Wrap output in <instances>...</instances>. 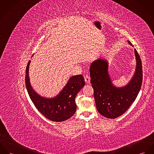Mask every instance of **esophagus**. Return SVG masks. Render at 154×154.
<instances>
[{"label":"esophagus","instance_id":"esophagus-1","mask_svg":"<svg viewBox=\"0 0 154 154\" xmlns=\"http://www.w3.org/2000/svg\"><path fill=\"white\" fill-rule=\"evenodd\" d=\"M85 81L86 82L87 84H89L90 83V78L89 76L88 75H87L85 76Z\"/></svg>","mask_w":154,"mask_h":154}]
</instances>
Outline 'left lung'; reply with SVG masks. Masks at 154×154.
<instances>
[{"mask_svg": "<svg viewBox=\"0 0 154 154\" xmlns=\"http://www.w3.org/2000/svg\"><path fill=\"white\" fill-rule=\"evenodd\" d=\"M129 44L133 46L128 41ZM136 65L128 84L117 87L112 84L109 72V62L105 58L94 61L90 66L91 83L97 111L109 119L124 114L136 100L142 83V66L140 56L134 48Z\"/></svg>", "mask_w": 154, "mask_h": 154, "instance_id": "obj_1", "label": "left lung"}]
</instances>
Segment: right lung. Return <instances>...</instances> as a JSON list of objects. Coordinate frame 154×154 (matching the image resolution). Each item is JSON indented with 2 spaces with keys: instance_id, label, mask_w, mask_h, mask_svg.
<instances>
[{
  "instance_id": "add662e5",
  "label": "right lung",
  "mask_w": 154,
  "mask_h": 154,
  "mask_svg": "<svg viewBox=\"0 0 154 154\" xmlns=\"http://www.w3.org/2000/svg\"><path fill=\"white\" fill-rule=\"evenodd\" d=\"M29 60L26 68L25 85L34 106L45 117L53 122H63L70 119L76 112L75 97L85 85L82 75L70 77L66 85L55 97L47 98L39 95L32 87L29 77Z\"/></svg>"
}]
</instances>
